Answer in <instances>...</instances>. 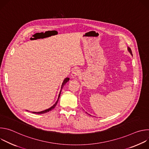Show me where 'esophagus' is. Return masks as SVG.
Listing matches in <instances>:
<instances>
[{"mask_svg": "<svg viewBox=\"0 0 149 149\" xmlns=\"http://www.w3.org/2000/svg\"><path fill=\"white\" fill-rule=\"evenodd\" d=\"M79 71L78 69H75L72 71L71 73V76L72 78H77L79 75Z\"/></svg>", "mask_w": 149, "mask_h": 149, "instance_id": "34e87169", "label": "esophagus"}]
</instances>
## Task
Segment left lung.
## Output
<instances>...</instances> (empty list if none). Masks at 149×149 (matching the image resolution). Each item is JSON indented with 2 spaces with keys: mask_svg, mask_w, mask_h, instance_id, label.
Listing matches in <instances>:
<instances>
[{
  "mask_svg": "<svg viewBox=\"0 0 149 149\" xmlns=\"http://www.w3.org/2000/svg\"><path fill=\"white\" fill-rule=\"evenodd\" d=\"M127 50H128V51L130 52V54L133 56V54H132V50H131V49H130V48H129V47H128L127 48Z\"/></svg>",
  "mask_w": 149,
  "mask_h": 149,
  "instance_id": "8db88e82",
  "label": "left lung"
}]
</instances>
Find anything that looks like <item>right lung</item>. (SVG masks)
Masks as SVG:
<instances>
[{"instance_id": "add662e5", "label": "right lung", "mask_w": 149, "mask_h": 149, "mask_svg": "<svg viewBox=\"0 0 149 149\" xmlns=\"http://www.w3.org/2000/svg\"><path fill=\"white\" fill-rule=\"evenodd\" d=\"M69 80H70V78H66L64 79V80H63V82H62V84L61 90L60 93H59V95H58V97L57 101H56V102L51 107H50V108H49V109H47V110H44V111H40V112H32V113H34V114H44V113H48V112L51 111L52 110H53V109L55 107L56 105L57 104V103H58V100H59V97H60V95H61V92L62 88L63 87V86H64V85H65Z\"/></svg>"}]
</instances>
